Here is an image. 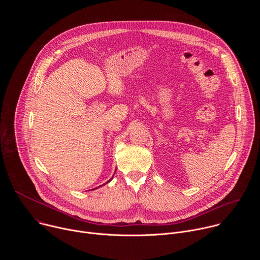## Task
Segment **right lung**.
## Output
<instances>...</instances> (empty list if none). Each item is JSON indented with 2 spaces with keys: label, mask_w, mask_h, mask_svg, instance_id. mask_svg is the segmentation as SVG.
<instances>
[{
  "label": "right lung",
  "mask_w": 260,
  "mask_h": 260,
  "mask_svg": "<svg viewBox=\"0 0 260 260\" xmlns=\"http://www.w3.org/2000/svg\"><path fill=\"white\" fill-rule=\"evenodd\" d=\"M108 182H110V180H109V181H108ZM108 182H107V183H108Z\"/></svg>",
  "instance_id": "obj_1"
}]
</instances>
